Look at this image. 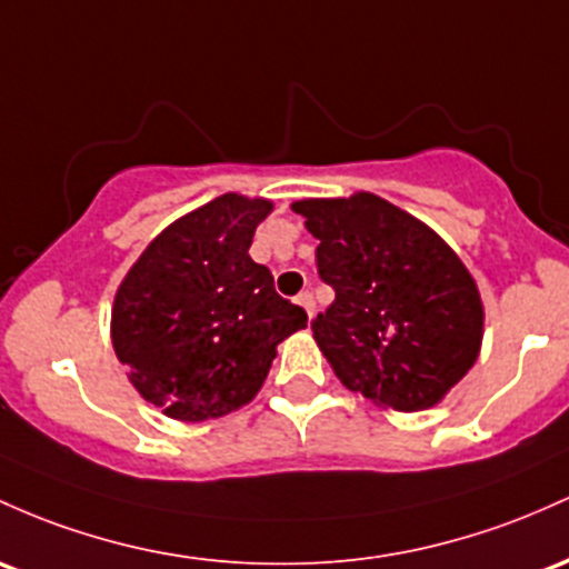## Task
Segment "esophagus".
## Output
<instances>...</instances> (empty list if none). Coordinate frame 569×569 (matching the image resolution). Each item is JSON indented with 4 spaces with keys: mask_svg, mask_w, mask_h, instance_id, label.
<instances>
[{
    "mask_svg": "<svg viewBox=\"0 0 569 569\" xmlns=\"http://www.w3.org/2000/svg\"><path fill=\"white\" fill-rule=\"evenodd\" d=\"M297 305H302L305 313H308V318L316 316V299H313V295H310V291H302V295L297 297Z\"/></svg>",
    "mask_w": 569,
    "mask_h": 569,
    "instance_id": "esophagus-1",
    "label": "esophagus"
}]
</instances>
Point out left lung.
Wrapping results in <instances>:
<instances>
[{"instance_id": "1", "label": "left lung", "mask_w": 569, "mask_h": 569, "mask_svg": "<svg viewBox=\"0 0 569 569\" xmlns=\"http://www.w3.org/2000/svg\"><path fill=\"white\" fill-rule=\"evenodd\" d=\"M291 210L318 240L335 302L313 337L342 386L380 408L416 413L440 402L476 365L483 302L457 253L370 191L299 199Z\"/></svg>"}]
</instances>
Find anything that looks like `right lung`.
Instances as JSON below:
<instances>
[{
	"instance_id": "add662e5",
	"label": "right lung",
	"mask_w": 569,
	"mask_h": 569,
	"mask_svg": "<svg viewBox=\"0 0 569 569\" xmlns=\"http://www.w3.org/2000/svg\"><path fill=\"white\" fill-rule=\"evenodd\" d=\"M270 213V199L221 193L172 221L118 286V361L140 397L174 421H208L251 402L278 342L308 327V313L248 253Z\"/></svg>"
}]
</instances>
